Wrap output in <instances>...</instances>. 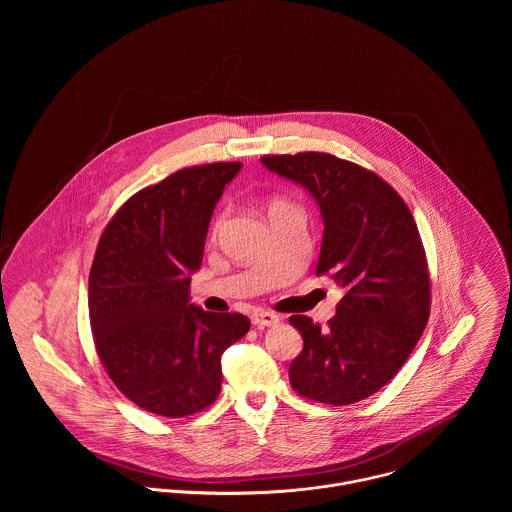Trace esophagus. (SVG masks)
<instances>
[{"instance_id":"obj_1","label":"esophagus","mask_w":512,"mask_h":512,"mask_svg":"<svg viewBox=\"0 0 512 512\" xmlns=\"http://www.w3.org/2000/svg\"><path fill=\"white\" fill-rule=\"evenodd\" d=\"M250 319H252V323L256 327H272V325H276L280 321V317L276 313L266 311V309H254Z\"/></svg>"}]
</instances>
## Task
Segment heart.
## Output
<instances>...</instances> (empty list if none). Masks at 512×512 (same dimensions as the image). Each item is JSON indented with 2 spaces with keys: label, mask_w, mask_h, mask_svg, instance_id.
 Instances as JSON below:
<instances>
[{
  "label": "heart",
  "mask_w": 512,
  "mask_h": 512,
  "mask_svg": "<svg viewBox=\"0 0 512 512\" xmlns=\"http://www.w3.org/2000/svg\"><path fill=\"white\" fill-rule=\"evenodd\" d=\"M292 207L293 205L290 201L276 197V199H272V203H270V215H276V213L286 211V209H292ZM224 220H226V211H220L219 215H217V219L213 222V234H215V236L219 234L220 228L224 226Z\"/></svg>",
  "instance_id": "obj_1"
}]
</instances>
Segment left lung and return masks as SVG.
Listing matches in <instances>:
<instances>
[{"mask_svg":"<svg viewBox=\"0 0 512 512\" xmlns=\"http://www.w3.org/2000/svg\"><path fill=\"white\" fill-rule=\"evenodd\" d=\"M262 163L315 197L325 222L315 274L345 292L327 327L290 317L303 337L290 366L293 390L331 406L365 400L406 363L430 317V270L416 220L380 175L337 155H262Z\"/></svg>","mask_w":512,"mask_h":512,"instance_id":"8db88e82","label":"left lung"}]
</instances>
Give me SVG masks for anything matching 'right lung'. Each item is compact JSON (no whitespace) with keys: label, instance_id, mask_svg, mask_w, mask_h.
I'll return each mask as SVG.
<instances>
[{"label":"right lung","instance_id":"right-lung-1","mask_svg":"<svg viewBox=\"0 0 512 512\" xmlns=\"http://www.w3.org/2000/svg\"><path fill=\"white\" fill-rule=\"evenodd\" d=\"M240 161L179 169L132 195L106 224L88 278L94 347L118 390L165 418L209 408L222 353L250 319L189 303L211 215Z\"/></svg>","mask_w":512,"mask_h":512}]
</instances>
